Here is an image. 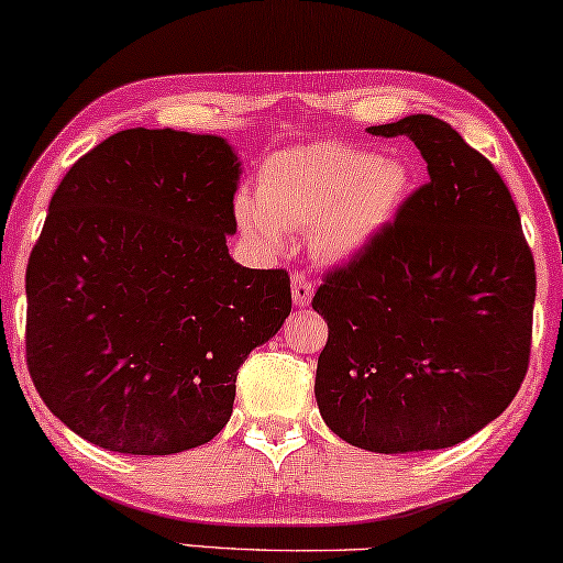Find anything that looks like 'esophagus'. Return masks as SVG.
<instances>
[{"label":"esophagus","mask_w":563,"mask_h":563,"mask_svg":"<svg viewBox=\"0 0 563 563\" xmlns=\"http://www.w3.org/2000/svg\"><path fill=\"white\" fill-rule=\"evenodd\" d=\"M291 299L297 308H308L312 299V282L305 274L291 276Z\"/></svg>","instance_id":"esophagus-1"}]
</instances>
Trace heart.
I'll return each mask as SVG.
<instances>
[{"label":"heart","mask_w":563,"mask_h":563,"mask_svg":"<svg viewBox=\"0 0 563 563\" xmlns=\"http://www.w3.org/2000/svg\"><path fill=\"white\" fill-rule=\"evenodd\" d=\"M411 184L400 157L352 142L279 152L258 173V196L240 194L235 219L247 238L279 251L284 230H310L320 258L346 261L390 224Z\"/></svg>","instance_id":"b5f03b06"}]
</instances>
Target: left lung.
Here are the masks:
<instances>
[{"instance_id": "obj_1", "label": "left lung", "mask_w": 563, "mask_h": 563, "mask_svg": "<svg viewBox=\"0 0 563 563\" xmlns=\"http://www.w3.org/2000/svg\"><path fill=\"white\" fill-rule=\"evenodd\" d=\"M367 131L411 139L429 180L312 297L328 323L318 408L354 448H452L520 390L536 261L501 175L450 123L416 113Z\"/></svg>"}]
</instances>
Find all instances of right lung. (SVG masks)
I'll list each match as a JSON object with an SVG mask.
<instances>
[{"label": "right lung", "instance_id": "1", "mask_svg": "<svg viewBox=\"0 0 563 563\" xmlns=\"http://www.w3.org/2000/svg\"><path fill=\"white\" fill-rule=\"evenodd\" d=\"M222 136L126 129L69 167L25 274L33 385L71 432L173 455L230 421L240 364L291 310L284 268L232 261Z\"/></svg>", "mask_w": 563, "mask_h": 563}]
</instances>
